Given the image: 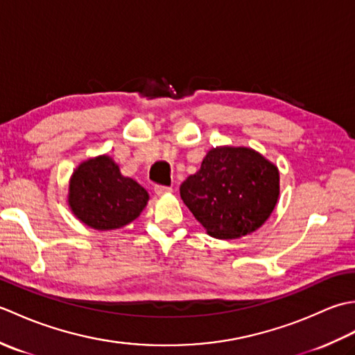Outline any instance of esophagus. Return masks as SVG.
I'll list each match as a JSON object with an SVG mask.
<instances>
[{
	"mask_svg": "<svg viewBox=\"0 0 355 355\" xmlns=\"http://www.w3.org/2000/svg\"><path fill=\"white\" fill-rule=\"evenodd\" d=\"M154 191H155V193L158 195V197H163V195H166V193H171V192H172V187L157 184V186L154 187Z\"/></svg>",
	"mask_w": 355,
	"mask_h": 355,
	"instance_id": "esophagus-1",
	"label": "esophagus"
}]
</instances>
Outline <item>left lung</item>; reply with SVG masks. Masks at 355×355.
I'll list each match as a JSON object with an SVG mask.
<instances>
[{
	"label": "left lung",
	"instance_id": "1",
	"mask_svg": "<svg viewBox=\"0 0 355 355\" xmlns=\"http://www.w3.org/2000/svg\"><path fill=\"white\" fill-rule=\"evenodd\" d=\"M180 195L210 236L235 239L268 220L279 198V171L252 148L218 146L180 186Z\"/></svg>",
	"mask_w": 355,
	"mask_h": 355
}]
</instances>
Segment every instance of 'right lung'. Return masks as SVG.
<instances>
[{"instance_id":"add662e5","label":"right lung","mask_w":355,"mask_h":355,"mask_svg":"<svg viewBox=\"0 0 355 355\" xmlns=\"http://www.w3.org/2000/svg\"><path fill=\"white\" fill-rule=\"evenodd\" d=\"M149 195L135 180L123 177L108 155L82 162L70 178L69 206L80 223L96 230H114L132 223Z\"/></svg>"}]
</instances>
